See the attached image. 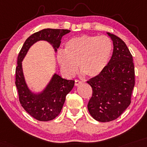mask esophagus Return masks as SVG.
<instances>
[{"label":"esophagus","instance_id":"obj_1","mask_svg":"<svg viewBox=\"0 0 147 147\" xmlns=\"http://www.w3.org/2000/svg\"><path fill=\"white\" fill-rule=\"evenodd\" d=\"M81 84V81L78 80V79H75V86H79V84Z\"/></svg>","mask_w":147,"mask_h":147}]
</instances>
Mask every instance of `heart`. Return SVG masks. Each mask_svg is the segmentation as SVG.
Listing matches in <instances>:
<instances>
[{"label": "heart", "mask_w": 147, "mask_h": 147, "mask_svg": "<svg viewBox=\"0 0 147 147\" xmlns=\"http://www.w3.org/2000/svg\"><path fill=\"white\" fill-rule=\"evenodd\" d=\"M112 51V42L106 35H83L68 40L64 52L57 54L61 70L68 76L78 68L87 77L93 78L105 70Z\"/></svg>", "instance_id": "1"}]
</instances>
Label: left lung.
Returning <instances> with one entry per match:
<instances>
[{
	"label": "left lung",
	"instance_id": "1",
	"mask_svg": "<svg viewBox=\"0 0 147 147\" xmlns=\"http://www.w3.org/2000/svg\"><path fill=\"white\" fill-rule=\"evenodd\" d=\"M107 34L114 45L112 57L100 75L87 81L92 89L88 111L93 118L103 123L114 121L124 112L131 103L135 85L132 55L123 40Z\"/></svg>",
	"mask_w": 147,
	"mask_h": 147
}]
</instances>
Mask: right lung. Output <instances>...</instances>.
I'll return each mask as SVG.
<instances>
[{
    "instance_id": "obj_1",
    "label": "right lung",
    "mask_w": 147,
    "mask_h": 147,
    "mask_svg": "<svg viewBox=\"0 0 147 147\" xmlns=\"http://www.w3.org/2000/svg\"><path fill=\"white\" fill-rule=\"evenodd\" d=\"M69 32L70 31L68 29H45L38 31L26 39L18 56L15 84L19 100L26 112L38 121H51L60 114L66 95L74 87L75 81L67 80L55 74L45 90L39 94H35L29 90L24 81L22 61L31 46L39 40L50 42L57 51L63 35Z\"/></svg>"
}]
</instances>
